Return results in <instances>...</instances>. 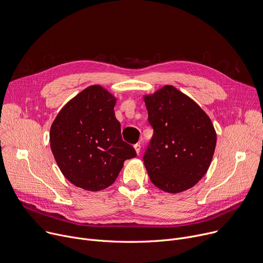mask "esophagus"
<instances>
[{"mask_svg":"<svg viewBox=\"0 0 263 263\" xmlns=\"http://www.w3.org/2000/svg\"><path fill=\"white\" fill-rule=\"evenodd\" d=\"M134 149H135L136 153L139 154V152H140V144H135V145H134Z\"/></svg>","mask_w":263,"mask_h":263,"instance_id":"1","label":"esophagus"}]
</instances>
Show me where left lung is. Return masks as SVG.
Masks as SVG:
<instances>
[{
    "label": "left lung",
    "mask_w": 263,
    "mask_h": 263,
    "mask_svg": "<svg viewBox=\"0 0 263 263\" xmlns=\"http://www.w3.org/2000/svg\"><path fill=\"white\" fill-rule=\"evenodd\" d=\"M153 136L144 154L148 175L158 189L179 193L206 173L216 132L205 112L173 86L145 97Z\"/></svg>",
    "instance_id": "1"
}]
</instances>
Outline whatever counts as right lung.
I'll use <instances>...</instances> for the list:
<instances>
[{"instance_id":"add662e5","label":"right lung","mask_w":263,"mask_h":263,"mask_svg":"<svg viewBox=\"0 0 263 263\" xmlns=\"http://www.w3.org/2000/svg\"><path fill=\"white\" fill-rule=\"evenodd\" d=\"M116 99L99 85L86 88L59 112L50 147L64 176L87 191L111 185L124 161L136 156L123 140L114 113Z\"/></svg>"}]
</instances>
